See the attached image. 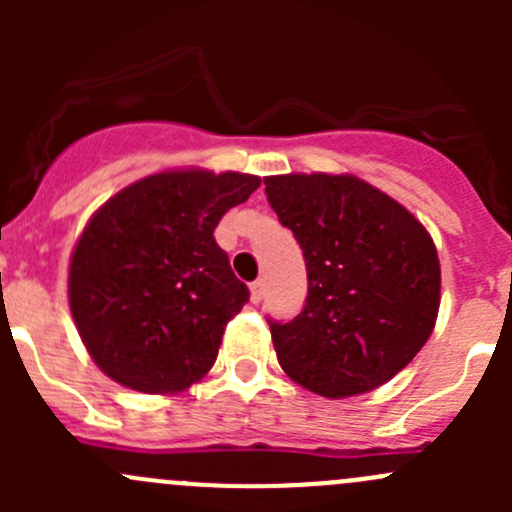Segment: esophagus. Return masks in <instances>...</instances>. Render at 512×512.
<instances>
[{
    "label": "esophagus",
    "mask_w": 512,
    "mask_h": 512,
    "mask_svg": "<svg viewBox=\"0 0 512 512\" xmlns=\"http://www.w3.org/2000/svg\"><path fill=\"white\" fill-rule=\"evenodd\" d=\"M262 294H265V282H262V280H255V282H252V285H250V299H252V302H262Z\"/></svg>",
    "instance_id": "obj_1"
}]
</instances>
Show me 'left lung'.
Instances as JSON below:
<instances>
[{"mask_svg": "<svg viewBox=\"0 0 512 512\" xmlns=\"http://www.w3.org/2000/svg\"><path fill=\"white\" fill-rule=\"evenodd\" d=\"M265 193L307 265V299L270 332L285 374L327 399L386 384L421 352L441 304L436 245L354 175H272Z\"/></svg>", "mask_w": 512, "mask_h": 512, "instance_id": "obj_1", "label": "left lung"}]
</instances>
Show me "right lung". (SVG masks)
I'll use <instances>...</instances> for the list:
<instances>
[{"label": "right lung", "instance_id": "obj_1", "mask_svg": "<svg viewBox=\"0 0 512 512\" xmlns=\"http://www.w3.org/2000/svg\"><path fill=\"white\" fill-rule=\"evenodd\" d=\"M257 188L247 173L165 170L89 220L71 255L69 304L103 374L143 394H175L208 374L250 299L213 232Z\"/></svg>", "mask_w": 512, "mask_h": 512}]
</instances>
